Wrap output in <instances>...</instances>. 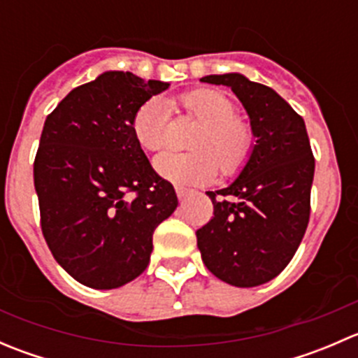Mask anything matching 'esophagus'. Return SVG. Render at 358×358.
<instances>
[{
	"label": "esophagus",
	"mask_w": 358,
	"mask_h": 358,
	"mask_svg": "<svg viewBox=\"0 0 358 358\" xmlns=\"http://www.w3.org/2000/svg\"><path fill=\"white\" fill-rule=\"evenodd\" d=\"M175 190H176V196H178V199H180V201L187 199V197L190 196V192H192V190L185 189V187H176Z\"/></svg>",
	"instance_id": "34e87169"
}]
</instances>
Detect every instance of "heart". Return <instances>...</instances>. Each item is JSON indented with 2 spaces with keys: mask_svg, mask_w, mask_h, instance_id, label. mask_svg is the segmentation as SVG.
<instances>
[{
  "mask_svg": "<svg viewBox=\"0 0 358 358\" xmlns=\"http://www.w3.org/2000/svg\"><path fill=\"white\" fill-rule=\"evenodd\" d=\"M180 106L202 122L192 142L194 152H162L154 168L162 178L178 185L211 182L218 168L225 175L239 171L255 145V133L225 93L211 88L194 90L180 96ZM168 114L162 100H149L135 112L131 131L143 150L156 152L166 143Z\"/></svg>",
  "mask_w": 358,
  "mask_h": 358,
  "instance_id": "1",
  "label": "heart"
}]
</instances>
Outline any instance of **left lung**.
<instances>
[{
	"mask_svg": "<svg viewBox=\"0 0 358 358\" xmlns=\"http://www.w3.org/2000/svg\"><path fill=\"white\" fill-rule=\"evenodd\" d=\"M201 81L236 93L251 119L256 145L227 189L208 192L213 218L196 232L197 248L220 280L255 287L286 268L305 236L315 159L303 117L272 88L243 74Z\"/></svg>",
	"mask_w": 358,
	"mask_h": 358,
	"instance_id": "obj_1",
	"label": "left lung"
}]
</instances>
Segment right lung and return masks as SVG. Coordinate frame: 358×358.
<instances>
[{"instance_id":"1","label":"right lung","mask_w":358,"mask_h":358,"mask_svg":"<svg viewBox=\"0 0 358 358\" xmlns=\"http://www.w3.org/2000/svg\"><path fill=\"white\" fill-rule=\"evenodd\" d=\"M168 83L109 71L46 117L34 159L41 230L78 282L114 289L147 268L154 230L178 206L131 131L135 112Z\"/></svg>"}]
</instances>
